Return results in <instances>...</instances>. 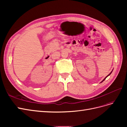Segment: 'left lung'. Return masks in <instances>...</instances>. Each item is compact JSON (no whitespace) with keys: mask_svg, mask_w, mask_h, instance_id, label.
Returning a JSON list of instances; mask_svg holds the SVG:
<instances>
[{"mask_svg":"<svg viewBox=\"0 0 127 127\" xmlns=\"http://www.w3.org/2000/svg\"><path fill=\"white\" fill-rule=\"evenodd\" d=\"M111 72H112V71H111V72H110V74H109V75H107V76H106V77H105V78H104V79H103V81H102V82H103V81H104V80H105V79H106V77H107V76H109V75H110V74H111Z\"/></svg>","mask_w":127,"mask_h":127,"instance_id":"8db88e82","label":"left lung"}]
</instances>
